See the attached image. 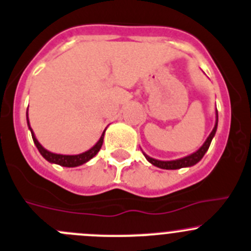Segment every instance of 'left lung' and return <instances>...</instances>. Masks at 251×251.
Here are the masks:
<instances>
[{
  "mask_svg": "<svg viewBox=\"0 0 251 251\" xmlns=\"http://www.w3.org/2000/svg\"><path fill=\"white\" fill-rule=\"evenodd\" d=\"M217 125H218V113L217 109H216V123H215V127L213 130L211 131L210 136L207 137V140L203 142V145L199 148L196 152L191 153V154L186 155V157L179 158V159L175 160H159V159H154V158L150 157V155L146 154L145 152L143 155L146 157V159L151 163V164L155 165V167L160 168V169H168V170H174V169H180V168H187V167H193L195 165L196 163L200 162L202 159V157L205 155V153L207 152L208 148H210L211 142H212V138L215 137L216 131H217Z\"/></svg>",
  "mask_w": 251,
  "mask_h": 251,
  "instance_id": "obj_1",
  "label": "left lung"
}]
</instances>
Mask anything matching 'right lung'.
<instances>
[{
  "instance_id": "obj_1",
  "label": "right lung",
  "mask_w": 251,
  "mask_h": 251,
  "mask_svg": "<svg viewBox=\"0 0 251 251\" xmlns=\"http://www.w3.org/2000/svg\"><path fill=\"white\" fill-rule=\"evenodd\" d=\"M26 124H28V127L31 132V137H33L34 143H35L36 148H38V151L40 152V154L43 155L48 162L53 163V164H58L61 165V167H67V168L78 167V165H82L84 164V163L88 162V160H91L101 148V145H103V141H104V133H105V130H104L98 142H97L93 147L89 148L88 151H86V152L79 153V154H57V153H52L50 152V151L45 150V148L39 143V141L36 140L35 135H34L33 130H31L30 127V124H29L28 110H26Z\"/></svg>"
}]
</instances>
